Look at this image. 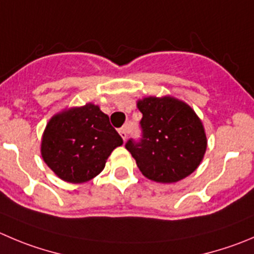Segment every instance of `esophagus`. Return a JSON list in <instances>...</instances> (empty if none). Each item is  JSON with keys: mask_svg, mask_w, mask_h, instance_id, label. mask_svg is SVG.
Returning a JSON list of instances; mask_svg holds the SVG:
<instances>
[{"mask_svg": "<svg viewBox=\"0 0 254 254\" xmlns=\"http://www.w3.org/2000/svg\"><path fill=\"white\" fill-rule=\"evenodd\" d=\"M120 134L121 137H122L123 141H126V138H127V134H128V128L127 127H122V128H120Z\"/></svg>", "mask_w": 254, "mask_h": 254, "instance_id": "obj_1", "label": "esophagus"}]
</instances>
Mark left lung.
<instances>
[{
	"instance_id": "8db88e82",
	"label": "left lung",
	"mask_w": 254,
	"mask_h": 254,
	"mask_svg": "<svg viewBox=\"0 0 254 254\" xmlns=\"http://www.w3.org/2000/svg\"><path fill=\"white\" fill-rule=\"evenodd\" d=\"M142 112V137L128 139L126 148L148 180L173 183L194 172L203 159L207 137L194 111L171 96L137 102Z\"/></svg>"
}]
</instances>
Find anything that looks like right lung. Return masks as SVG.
I'll return each instance as SVG.
<instances>
[{
	"label": "right lung",
	"mask_w": 254,
	"mask_h": 254,
	"mask_svg": "<svg viewBox=\"0 0 254 254\" xmlns=\"http://www.w3.org/2000/svg\"><path fill=\"white\" fill-rule=\"evenodd\" d=\"M122 138L93 103L62 111L48 121L41 142L46 165L61 180L83 183L102 172Z\"/></svg>",
	"instance_id": "obj_1"
}]
</instances>
